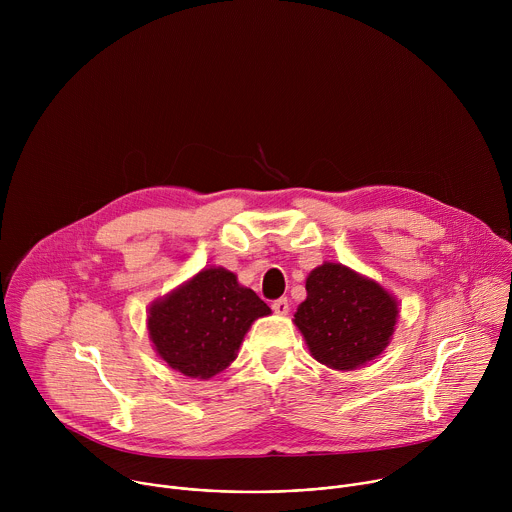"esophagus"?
<instances>
[{"mask_svg": "<svg viewBox=\"0 0 512 512\" xmlns=\"http://www.w3.org/2000/svg\"><path fill=\"white\" fill-rule=\"evenodd\" d=\"M271 308H273V312H275L277 316H285V314L289 312V304H287V298H279V300H275V302L271 304Z\"/></svg>", "mask_w": 512, "mask_h": 512, "instance_id": "34e87169", "label": "esophagus"}]
</instances>
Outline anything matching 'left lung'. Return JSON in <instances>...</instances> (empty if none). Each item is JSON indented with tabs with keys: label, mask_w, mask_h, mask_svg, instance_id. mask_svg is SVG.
<instances>
[{
	"label": "left lung",
	"mask_w": 512,
	"mask_h": 512,
	"mask_svg": "<svg viewBox=\"0 0 512 512\" xmlns=\"http://www.w3.org/2000/svg\"><path fill=\"white\" fill-rule=\"evenodd\" d=\"M306 300L294 314L310 354L334 371H356L391 342L399 302L379 281L324 261L306 279Z\"/></svg>",
	"instance_id": "1"
}]
</instances>
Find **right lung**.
Segmentation results:
<instances>
[{
  "mask_svg": "<svg viewBox=\"0 0 512 512\" xmlns=\"http://www.w3.org/2000/svg\"><path fill=\"white\" fill-rule=\"evenodd\" d=\"M271 308L225 267H204L150 304L148 332L156 354L190 379L208 381L237 358L257 318Z\"/></svg>",
  "mask_w": 512,
  "mask_h": 512,
  "instance_id": "right-lung-1",
  "label": "right lung"
}]
</instances>
